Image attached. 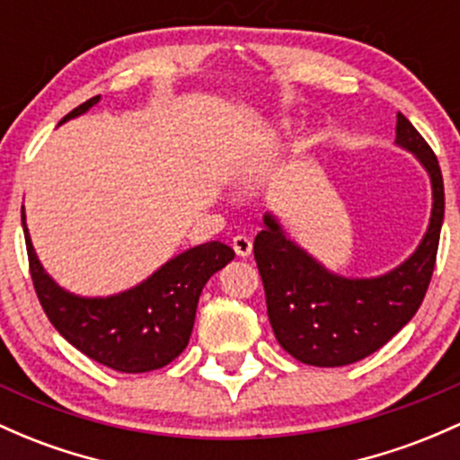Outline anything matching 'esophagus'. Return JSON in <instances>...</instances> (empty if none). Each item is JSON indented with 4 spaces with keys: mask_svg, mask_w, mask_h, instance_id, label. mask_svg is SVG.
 <instances>
[{
    "mask_svg": "<svg viewBox=\"0 0 460 460\" xmlns=\"http://www.w3.org/2000/svg\"><path fill=\"white\" fill-rule=\"evenodd\" d=\"M234 251H235V255L249 257L251 251H253V242L246 238V235H235V238H234Z\"/></svg>",
    "mask_w": 460,
    "mask_h": 460,
    "instance_id": "obj_1",
    "label": "esophagus"
}]
</instances>
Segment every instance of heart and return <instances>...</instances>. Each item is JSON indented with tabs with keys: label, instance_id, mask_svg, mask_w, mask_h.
I'll list each match as a JSON object with an SVG mask.
<instances>
[{
	"label": "heart",
	"instance_id": "1",
	"mask_svg": "<svg viewBox=\"0 0 460 460\" xmlns=\"http://www.w3.org/2000/svg\"><path fill=\"white\" fill-rule=\"evenodd\" d=\"M275 133H277V135H288V133H290V124H288V122H281L279 126H277Z\"/></svg>",
	"mask_w": 460,
	"mask_h": 460
}]
</instances>
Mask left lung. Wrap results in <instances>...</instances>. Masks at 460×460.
Wrapping results in <instances>:
<instances>
[{
	"mask_svg": "<svg viewBox=\"0 0 460 460\" xmlns=\"http://www.w3.org/2000/svg\"><path fill=\"white\" fill-rule=\"evenodd\" d=\"M395 144L415 155L432 185L428 229L400 266L377 277L336 275L296 244L270 211L255 235L253 253L272 332L304 365L345 367L371 356L417 314L426 296L446 211L443 176L432 148L402 113Z\"/></svg>",
	"mask_w": 460,
	"mask_h": 460,
	"instance_id": "8db88e82",
	"label": "left lung"
}]
</instances>
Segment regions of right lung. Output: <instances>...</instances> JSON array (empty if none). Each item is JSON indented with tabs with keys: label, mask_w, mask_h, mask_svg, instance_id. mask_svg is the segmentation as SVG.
Returning a JSON list of instances; mask_svg holds the SVG:
<instances>
[{
	"label": "right lung",
	"mask_w": 460,
	"mask_h": 460,
	"mask_svg": "<svg viewBox=\"0 0 460 460\" xmlns=\"http://www.w3.org/2000/svg\"><path fill=\"white\" fill-rule=\"evenodd\" d=\"M100 95L87 100L60 124L87 113ZM22 225L30 275L49 323L78 351L122 373H146L170 365L188 347L199 296L209 277L225 269L235 253L222 242H205L183 251L156 269L148 279L111 296H80L60 288L34 251Z\"/></svg>",
	"instance_id": "1"
}]
</instances>
